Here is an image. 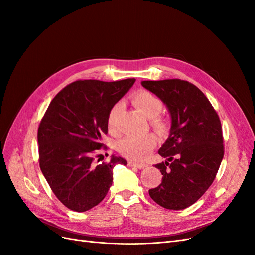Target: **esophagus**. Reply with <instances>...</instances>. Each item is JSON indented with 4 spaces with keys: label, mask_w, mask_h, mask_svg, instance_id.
Instances as JSON below:
<instances>
[{
    "label": "esophagus",
    "mask_w": 255,
    "mask_h": 255,
    "mask_svg": "<svg viewBox=\"0 0 255 255\" xmlns=\"http://www.w3.org/2000/svg\"><path fill=\"white\" fill-rule=\"evenodd\" d=\"M128 165L129 167H135V168H138V169H143V168L146 167V165L143 164V163H135V161H128Z\"/></svg>",
    "instance_id": "esophagus-1"
}]
</instances>
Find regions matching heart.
Returning <instances> with one entry per match:
<instances>
[{
    "mask_svg": "<svg viewBox=\"0 0 255 255\" xmlns=\"http://www.w3.org/2000/svg\"><path fill=\"white\" fill-rule=\"evenodd\" d=\"M133 103L144 116L152 120V123L156 128L163 127V120L158 117L159 113L163 110V103L157 97L152 95L149 91L140 90L134 94ZM121 109V102L115 103L111 107L109 115H107V125H109V128L112 130L115 129L116 122H117ZM155 137L152 134H145L141 136L130 135L119 141L118 150L122 155H125L128 158L139 160L149 155L154 145H155Z\"/></svg>",
    "mask_w": 255,
    "mask_h": 255,
    "instance_id": "b5f03b06",
    "label": "heart"
}]
</instances>
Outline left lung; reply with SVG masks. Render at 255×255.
Returning <instances> with one entry per match:
<instances>
[{"instance_id": "1", "label": "left lung", "mask_w": 255, "mask_h": 255, "mask_svg": "<svg viewBox=\"0 0 255 255\" xmlns=\"http://www.w3.org/2000/svg\"><path fill=\"white\" fill-rule=\"evenodd\" d=\"M161 100L171 118L169 137L158 154L166 160L155 165L161 183L149 190L158 205L184 210L211 186L223 158L221 122L203 92L182 80L142 81Z\"/></svg>"}]
</instances>
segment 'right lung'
I'll return each instance as SVG.
<instances>
[{
	"instance_id": "right-lung-1",
	"label": "right lung",
	"mask_w": 255,
	"mask_h": 255,
	"mask_svg": "<svg viewBox=\"0 0 255 255\" xmlns=\"http://www.w3.org/2000/svg\"><path fill=\"white\" fill-rule=\"evenodd\" d=\"M135 81H76L58 92L43 116L37 135L40 169L59 201L72 211L98 205L112 186L114 167L128 164L115 155L96 164L95 155L109 130L111 107Z\"/></svg>"
}]
</instances>
